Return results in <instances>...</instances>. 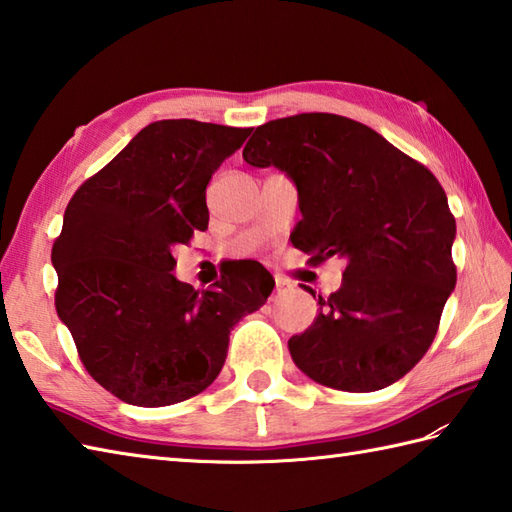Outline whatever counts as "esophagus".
<instances>
[{
	"mask_svg": "<svg viewBox=\"0 0 512 512\" xmlns=\"http://www.w3.org/2000/svg\"><path fill=\"white\" fill-rule=\"evenodd\" d=\"M275 284H277V290H279V292H284V290H290V288H292L290 281L284 279V277H275Z\"/></svg>",
	"mask_w": 512,
	"mask_h": 512,
	"instance_id": "34e87169",
	"label": "esophagus"
}]
</instances>
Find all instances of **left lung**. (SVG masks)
Here are the masks:
<instances>
[{
    "instance_id": "8db88e82",
    "label": "left lung",
    "mask_w": 512,
    "mask_h": 512,
    "mask_svg": "<svg viewBox=\"0 0 512 512\" xmlns=\"http://www.w3.org/2000/svg\"><path fill=\"white\" fill-rule=\"evenodd\" d=\"M242 156L297 187L292 246L312 262L345 259L341 288L288 341L292 361L341 391L396 383L436 339L455 288V217L436 176L372 127L319 112L257 127Z\"/></svg>"
}]
</instances>
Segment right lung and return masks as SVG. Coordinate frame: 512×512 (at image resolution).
Returning a JSON list of instances; mask_svg holds the SVG:
<instances>
[{
    "mask_svg": "<svg viewBox=\"0 0 512 512\" xmlns=\"http://www.w3.org/2000/svg\"><path fill=\"white\" fill-rule=\"evenodd\" d=\"M248 136L191 118L151 123L65 209L52 246L57 314L90 376L129 405L165 407L209 387L228 334L275 288L250 259L202 292L171 273V250L209 226L206 184Z\"/></svg>",
    "mask_w": 512,
    "mask_h": 512,
    "instance_id": "right-lung-1",
    "label": "right lung"
}]
</instances>
